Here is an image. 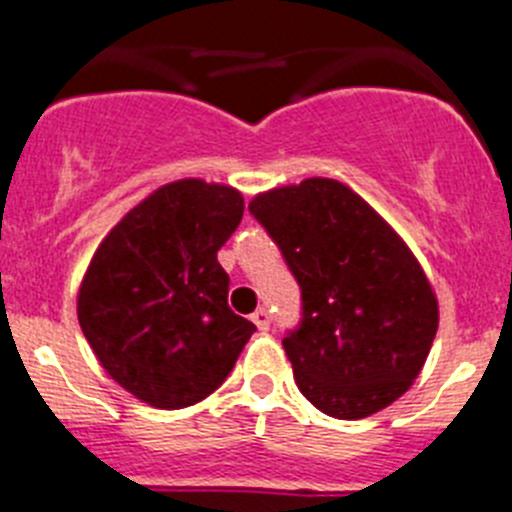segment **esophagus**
<instances>
[{
	"instance_id": "34e87169",
	"label": "esophagus",
	"mask_w": 512,
	"mask_h": 512,
	"mask_svg": "<svg viewBox=\"0 0 512 512\" xmlns=\"http://www.w3.org/2000/svg\"><path fill=\"white\" fill-rule=\"evenodd\" d=\"M252 321H255V326L260 331H267L270 329V313L265 311V308H257L255 313H252Z\"/></svg>"
}]
</instances>
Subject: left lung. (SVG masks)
<instances>
[{"label":"left lung","mask_w":512,"mask_h":512,"mask_svg":"<svg viewBox=\"0 0 512 512\" xmlns=\"http://www.w3.org/2000/svg\"><path fill=\"white\" fill-rule=\"evenodd\" d=\"M250 211L301 285L303 319L283 339L298 390L344 421L388 408L439 329V301L411 247L334 178L257 193Z\"/></svg>","instance_id":"obj_1"}]
</instances>
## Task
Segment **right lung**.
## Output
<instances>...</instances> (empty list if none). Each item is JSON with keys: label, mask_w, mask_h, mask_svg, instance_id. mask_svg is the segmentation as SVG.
Listing matches in <instances>:
<instances>
[{"label": "right lung", "mask_w": 512, "mask_h": 512, "mask_svg": "<svg viewBox=\"0 0 512 512\" xmlns=\"http://www.w3.org/2000/svg\"><path fill=\"white\" fill-rule=\"evenodd\" d=\"M232 186H160L101 239L78 288V324L127 393L176 411L214 393L255 324L229 308L216 252L242 222Z\"/></svg>", "instance_id": "add662e5"}]
</instances>
